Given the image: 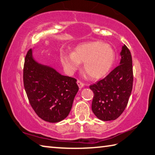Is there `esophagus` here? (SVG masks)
Masks as SVG:
<instances>
[{
  "mask_svg": "<svg viewBox=\"0 0 155 155\" xmlns=\"http://www.w3.org/2000/svg\"><path fill=\"white\" fill-rule=\"evenodd\" d=\"M77 84H78V86H79L80 89H82V88L84 87V84H83L82 82H81L80 81H79V80H78Z\"/></svg>",
  "mask_w": 155,
  "mask_h": 155,
  "instance_id": "obj_1",
  "label": "esophagus"
}]
</instances>
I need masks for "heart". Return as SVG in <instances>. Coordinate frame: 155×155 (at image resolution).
Instances as JSON below:
<instances>
[{"label": "heart", "mask_w": 155, "mask_h": 155, "mask_svg": "<svg viewBox=\"0 0 155 155\" xmlns=\"http://www.w3.org/2000/svg\"><path fill=\"white\" fill-rule=\"evenodd\" d=\"M61 63L67 73H73L84 62V69L91 79H100L107 74L115 61L116 54L112 46L100 41L82 43L73 53L62 52Z\"/></svg>", "instance_id": "heart-1"}]
</instances>
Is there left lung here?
I'll use <instances>...</instances> for the list:
<instances>
[{
  "label": "left lung",
  "instance_id": "obj_1",
  "mask_svg": "<svg viewBox=\"0 0 155 155\" xmlns=\"http://www.w3.org/2000/svg\"><path fill=\"white\" fill-rule=\"evenodd\" d=\"M120 61L104 79L90 86L94 97L92 110L104 121L116 120L124 112L133 88V67L131 52L125 45L122 46Z\"/></svg>",
  "mask_w": 155,
  "mask_h": 155
}]
</instances>
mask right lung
Returning <instances> with one entry per match:
<instances>
[{"label":"right lung","mask_w":155,"mask_h":155,"mask_svg":"<svg viewBox=\"0 0 155 155\" xmlns=\"http://www.w3.org/2000/svg\"><path fill=\"white\" fill-rule=\"evenodd\" d=\"M76 82L36 61L32 49L28 51L24 66V88L32 109L43 120L55 123L67 117L79 90Z\"/></svg>","instance_id":"add662e5"}]
</instances>
